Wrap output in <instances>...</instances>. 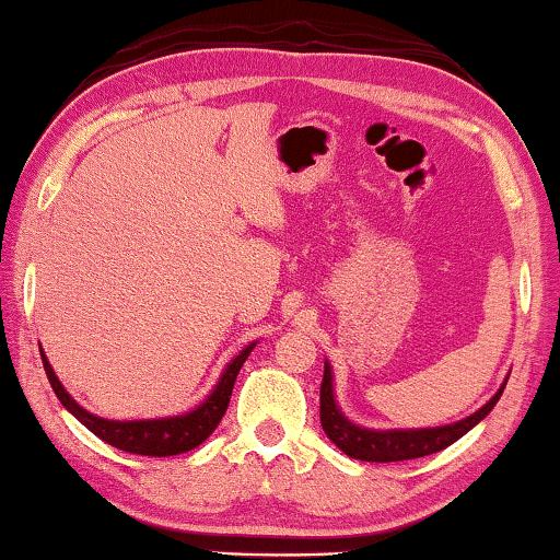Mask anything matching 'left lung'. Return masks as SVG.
I'll return each instance as SVG.
<instances>
[{
    "mask_svg": "<svg viewBox=\"0 0 560 560\" xmlns=\"http://www.w3.org/2000/svg\"><path fill=\"white\" fill-rule=\"evenodd\" d=\"M509 377H504L499 390L487 405H481L477 412H471L464 420L440 424V428H417V430H373L363 428L348 420L336 402L334 390V371L330 363H324V383H320V428H324L326 438L336 444V447L353 459L363 462H402V459H417L428 457V454L440 452L450 444L464 438L471 428L485 420V417L494 410L501 393H504Z\"/></svg>",
    "mask_w": 560,
    "mask_h": 560,
    "instance_id": "obj_1",
    "label": "left lung"
}]
</instances>
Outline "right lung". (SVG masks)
Masks as SVG:
<instances>
[{
  "instance_id": "1",
  "label": "right lung",
  "mask_w": 560,
  "mask_h": 560,
  "mask_svg": "<svg viewBox=\"0 0 560 560\" xmlns=\"http://www.w3.org/2000/svg\"><path fill=\"white\" fill-rule=\"evenodd\" d=\"M254 346H257V340L242 348L240 355H234L230 363H226L220 381H217L212 393L207 395L200 405H195L192 410H187L183 415L150 417V420H106V417L89 412L86 407H81L69 393H66V387L54 373L49 358L44 355L42 346L39 350L46 377H49L56 397H59L61 405L83 424V428H89L96 438L122 452L145 454V457H173V454H183L200 447V444L217 430L226 407H230L236 375H240L244 360L249 358Z\"/></svg>"
}]
</instances>
